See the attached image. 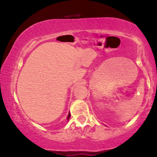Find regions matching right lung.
<instances>
[{
  "instance_id": "add662e5",
  "label": "right lung",
  "mask_w": 157,
  "mask_h": 157,
  "mask_svg": "<svg viewBox=\"0 0 157 157\" xmlns=\"http://www.w3.org/2000/svg\"><path fill=\"white\" fill-rule=\"evenodd\" d=\"M70 117H71V114H68V116H67V120H69V118H70Z\"/></svg>"
}]
</instances>
